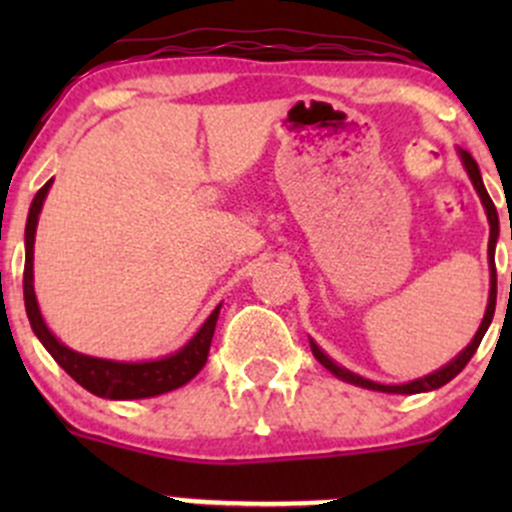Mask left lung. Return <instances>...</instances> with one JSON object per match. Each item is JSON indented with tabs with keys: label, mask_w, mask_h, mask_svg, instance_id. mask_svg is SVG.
<instances>
[{
	"label": "left lung",
	"mask_w": 512,
	"mask_h": 512,
	"mask_svg": "<svg viewBox=\"0 0 512 512\" xmlns=\"http://www.w3.org/2000/svg\"><path fill=\"white\" fill-rule=\"evenodd\" d=\"M458 156L463 160V168L468 170V178H471L473 188L478 190L480 195V203H483L485 208V215H488V223H490V240H488V265H490V294H488V307H485V317L483 322H480L476 337L471 339V344H468L466 349H463L461 354L456 356L453 361H448L446 366H441L438 371H433V374L423 376V379H416V381H409V384H396V386H386V384H376V381H369L364 379V376L354 374V371L344 369V366H339L337 361L329 359L327 354L322 352V349L317 347V344L309 339V347H312V354L314 359L319 361V364L324 366V369L332 371L334 376H339L342 381H349V384L354 386H361V389H371V391H384V394H421V391H433V389H441L443 384H448V381L453 379V376L461 374L463 369H466V364L471 361V356L476 354L480 339H483V334L488 332L490 322H493V312H495V294H498V280H495V242H498V210H495L493 200H490L488 190H485L483 185V178H480V170H478V163L473 160V156L468 151H458Z\"/></svg>",
	"instance_id": "8db88e82"
}]
</instances>
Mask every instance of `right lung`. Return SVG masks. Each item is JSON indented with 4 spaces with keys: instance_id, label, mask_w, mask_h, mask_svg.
I'll return each instance as SVG.
<instances>
[{
    "instance_id": "add662e5",
    "label": "right lung",
    "mask_w": 512,
    "mask_h": 512,
    "mask_svg": "<svg viewBox=\"0 0 512 512\" xmlns=\"http://www.w3.org/2000/svg\"><path fill=\"white\" fill-rule=\"evenodd\" d=\"M51 183L44 185L39 193L34 195L32 208H29L27 230H24V245H27V260H24V304H27V317L32 324L34 334L44 349L56 359V364L76 381L84 386L91 394L101 396V399L113 401H128V399H151V396L165 394L178 386L188 384L195 374L205 366L210 352V342L215 334V322H218L220 304L213 309L203 327L195 332V337L178 349L175 354L163 356L156 361H111V359H96V356H86L69 349L61 344L54 334L46 327L44 317L39 312L34 294V235L36 223H39L41 205H44L46 193H49Z\"/></svg>"
}]
</instances>
